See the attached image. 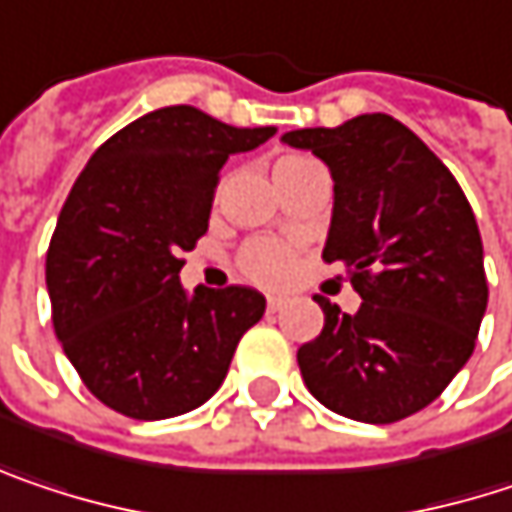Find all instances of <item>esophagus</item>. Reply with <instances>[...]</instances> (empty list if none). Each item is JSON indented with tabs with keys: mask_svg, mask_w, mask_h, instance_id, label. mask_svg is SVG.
<instances>
[{
	"mask_svg": "<svg viewBox=\"0 0 512 512\" xmlns=\"http://www.w3.org/2000/svg\"><path fill=\"white\" fill-rule=\"evenodd\" d=\"M281 307H284V299H281V296H269V299H266V310H269V313H278Z\"/></svg>",
	"mask_w": 512,
	"mask_h": 512,
	"instance_id": "34e87169",
	"label": "esophagus"
}]
</instances>
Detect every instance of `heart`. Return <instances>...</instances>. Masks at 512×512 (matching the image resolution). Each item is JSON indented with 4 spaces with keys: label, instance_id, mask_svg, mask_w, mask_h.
I'll return each instance as SVG.
<instances>
[{
    "label": "heart",
    "instance_id": "1",
    "mask_svg": "<svg viewBox=\"0 0 512 512\" xmlns=\"http://www.w3.org/2000/svg\"><path fill=\"white\" fill-rule=\"evenodd\" d=\"M304 163H313V158L304 155H287L275 163V175H284L290 169H299ZM237 269L246 281L260 284V287H281L290 281L293 269H296V252L272 237H257L252 243H246L237 255Z\"/></svg>",
    "mask_w": 512,
    "mask_h": 512
}]
</instances>
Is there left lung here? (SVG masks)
Returning <instances> with one entry per match:
<instances>
[{
	"mask_svg": "<svg viewBox=\"0 0 512 512\" xmlns=\"http://www.w3.org/2000/svg\"><path fill=\"white\" fill-rule=\"evenodd\" d=\"M334 178L322 260L346 263L357 313L316 296L322 334L299 349L328 410L390 425L428 407L472 357L489 287L475 213L448 166L398 119L363 114L281 137Z\"/></svg>",
	"mask_w": 512,
	"mask_h": 512,
	"instance_id": "8db88e82",
	"label": "left lung"
}]
</instances>
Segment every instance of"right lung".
Segmentation results:
<instances>
[{"mask_svg":"<svg viewBox=\"0 0 512 512\" xmlns=\"http://www.w3.org/2000/svg\"><path fill=\"white\" fill-rule=\"evenodd\" d=\"M272 134L172 105L105 140L75 178L46 287L64 354L111 410L152 422L205 404L263 316L252 287H199L190 299L178 272L208 231L222 163Z\"/></svg>","mask_w":512,"mask_h":512,"instance_id":"add662e5","label":"right lung"}]
</instances>
